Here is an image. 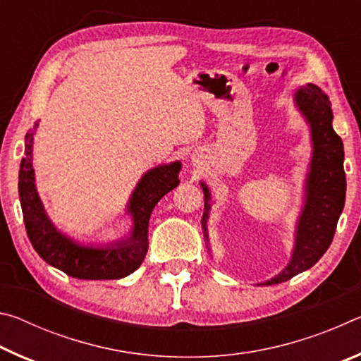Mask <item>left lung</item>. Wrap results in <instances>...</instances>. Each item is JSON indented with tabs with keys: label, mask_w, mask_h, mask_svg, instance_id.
Here are the masks:
<instances>
[{
	"label": "left lung",
	"mask_w": 361,
	"mask_h": 361,
	"mask_svg": "<svg viewBox=\"0 0 361 361\" xmlns=\"http://www.w3.org/2000/svg\"><path fill=\"white\" fill-rule=\"evenodd\" d=\"M295 103L310 126L312 137V161L305 178V200L298 219L295 248L291 259L277 277L264 285L282 283L312 267L328 247L331 245L338 219L345 202V172H344V145L334 132L331 103L315 84H307L298 89ZM204 215L202 229L207 234L212 209V194L204 183Z\"/></svg>",
	"instance_id": "8db88e82"
}]
</instances>
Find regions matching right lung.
Here are the masks:
<instances>
[{"label":"right lung","instance_id":"add662e5","mask_svg":"<svg viewBox=\"0 0 361 361\" xmlns=\"http://www.w3.org/2000/svg\"><path fill=\"white\" fill-rule=\"evenodd\" d=\"M38 124L25 135V156L19 170V197L28 239L47 264L60 269L66 276L81 280H114L135 272L148 252V224L156 204L169 191L178 186L181 164L176 161L146 172L127 205L133 228L129 237L106 245H81L57 231L36 191L32 162L33 135Z\"/></svg>","mask_w":361,"mask_h":361}]
</instances>
